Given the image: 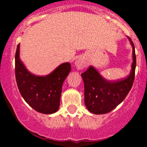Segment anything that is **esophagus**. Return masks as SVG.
<instances>
[{
    "label": "esophagus",
    "mask_w": 147,
    "mask_h": 147,
    "mask_svg": "<svg viewBox=\"0 0 147 147\" xmlns=\"http://www.w3.org/2000/svg\"><path fill=\"white\" fill-rule=\"evenodd\" d=\"M75 65H76V67H77L78 69H82L83 67H85V61H84V59L82 58H78L76 59V62H75Z\"/></svg>",
    "instance_id": "1"
}]
</instances>
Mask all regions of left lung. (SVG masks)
Segmentation results:
<instances>
[{"mask_svg": "<svg viewBox=\"0 0 147 147\" xmlns=\"http://www.w3.org/2000/svg\"><path fill=\"white\" fill-rule=\"evenodd\" d=\"M132 47V69L127 77L110 82L104 79L92 66L82 74L85 85V104L90 112L105 114L121 103L131 90L135 79L136 56L134 43L128 37Z\"/></svg>", "mask_w": 147, "mask_h": 147, "instance_id": "left-lung-1", "label": "left lung"}]
</instances>
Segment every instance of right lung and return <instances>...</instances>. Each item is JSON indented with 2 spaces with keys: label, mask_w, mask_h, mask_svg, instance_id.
Returning <instances> with one entry per match:
<instances>
[{
  "label": "right lung",
  "mask_w": 147,
  "mask_h": 147,
  "mask_svg": "<svg viewBox=\"0 0 147 147\" xmlns=\"http://www.w3.org/2000/svg\"><path fill=\"white\" fill-rule=\"evenodd\" d=\"M19 54L20 44L15 54V76L23 98L37 112L43 114L57 112L59 107L62 84L71 71V64L62 63L47 76H35L26 68Z\"/></svg>",
  "instance_id": "add662e5"
}]
</instances>
